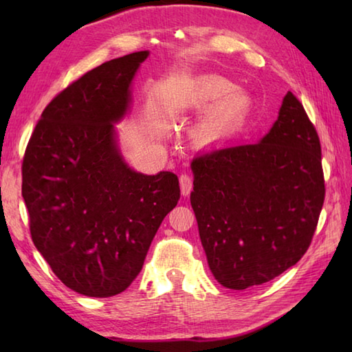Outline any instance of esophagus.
Returning <instances> with one entry per match:
<instances>
[{"label":"esophagus","instance_id":"34e87169","mask_svg":"<svg viewBox=\"0 0 352 352\" xmlns=\"http://www.w3.org/2000/svg\"><path fill=\"white\" fill-rule=\"evenodd\" d=\"M193 188V180L189 174H182L180 175V189H182V195L188 197L192 192Z\"/></svg>","mask_w":352,"mask_h":352}]
</instances>
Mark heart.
<instances>
[{
    "label": "heart",
    "mask_w": 352,
    "mask_h": 352,
    "mask_svg": "<svg viewBox=\"0 0 352 352\" xmlns=\"http://www.w3.org/2000/svg\"><path fill=\"white\" fill-rule=\"evenodd\" d=\"M193 101L199 106L214 102L203 122L204 131L210 134H226L237 129L251 107L248 96L234 91V85L219 76L198 78L193 86Z\"/></svg>",
    "instance_id": "1"
}]
</instances>
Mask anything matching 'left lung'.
Returning a JSON list of instances; mask_svg holds the SVG:
<instances>
[{
	"label": "left lung",
	"mask_w": 352,
	"mask_h": 352,
	"mask_svg": "<svg viewBox=\"0 0 352 352\" xmlns=\"http://www.w3.org/2000/svg\"><path fill=\"white\" fill-rule=\"evenodd\" d=\"M190 204L208 266L223 287L274 280L309 250L325 198L320 142L287 92L257 144L213 148L192 160Z\"/></svg>",
	"instance_id": "left-lung-1"
}]
</instances>
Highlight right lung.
<instances>
[{
  "instance_id": "add662e5",
  "label": "right lung",
  "mask_w": 352,
  "mask_h": 352,
  "mask_svg": "<svg viewBox=\"0 0 352 352\" xmlns=\"http://www.w3.org/2000/svg\"><path fill=\"white\" fill-rule=\"evenodd\" d=\"M148 51L86 72L51 100L22 160L33 243L66 287L121 294L140 272L162 221L180 199L178 177L145 175L122 159L113 124L131 102Z\"/></svg>"
}]
</instances>
